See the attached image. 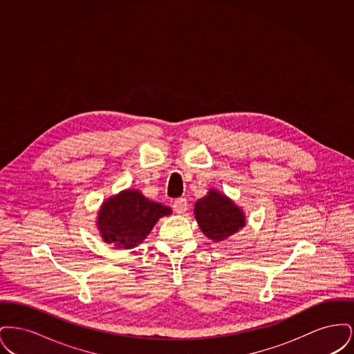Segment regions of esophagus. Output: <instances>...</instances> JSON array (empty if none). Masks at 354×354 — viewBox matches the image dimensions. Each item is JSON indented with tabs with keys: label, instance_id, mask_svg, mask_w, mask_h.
<instances>
[{
	"label": "esophagus",
	"instance_id": "1",
	"mask_svg": "<svg viewBox=\"0 0 354 354\" xmlns=\"http://www.w3.org/2000/svg\"><path fill=\"white\" fill-rule=\"evenodd\" d=\"M172 208H174V211H175L176 214H183V212H185V209H187V201L183 199V198L175 199V201L172 202Z\"/></svg>",
	"mask_w": 354,
	"mask_h": 354
}]
</instances>
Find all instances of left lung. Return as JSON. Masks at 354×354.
<instances>
[{
	"instance_id": "8db88e82",
	"label": "left lung",
	"mask_w": 354,
	"mask_h": 354,
	"mask_svg": "<svg viewBox=\"0 0 354 354\" xmlns=\"http://www.w3.org/2000/svg\"><path fill=\"white\" fill-rule=\"evenodd\" d=\"M194 215L203 234L215 243L227 240L245 227L243 208L216 188H209L207 195L195 203Z\"/></svg>"
}]
</instances>
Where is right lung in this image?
Returning a JSON list of instances; mask_svg holds the SVG:
<instances>
[{
    "label": "right lung",
    "mask_w": 354,
    "mask_h": 354,
    "mask_svg": "<svg viewBox=\"0 0 354 354\" xmlns=\"http://www.w3.org/2000/svg\"><path fill=\"white\" fill-rule=\"evenodd\" d=\"M171 214L167 205L152 202L139 189L127 188L102 203L95 225L104 243L133 250L143 243L158 220Z\"/></svg>",
    "instance_id": "add662e5"
}]
</instances>
